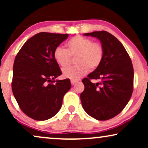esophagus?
<instances>
[{"mask_svg":"<svg viewBox=\"0 0 148 148\" xmlns=\"http://www.w3.org/2000/svg\"><path fill=\"white\" fill-rule=\"evenodd\" d=\"M77 82V81H75V80H71V85H74L75 84H76Z\"/></svg>","mask_w":148,"mask_h":148,"instance_id":"obj_1","label":"esophagus"}]
</instances>
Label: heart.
<instances>
[{"label":"heart","instance_id":"heart-1","mask_svg":"<svg viewBox=\"0 0 148 148\" xmlns=\"http://www.w3.org/2000/svg\"><path fill=\"white\" fill-rule=\"evenodd\" d=\"M66 49L61 46L54 48L53 56L56 63L62 68L66 67L70 62V56H75L77 65L64 69V77L78 80L88 73L89 70L94 71L101 65L104 59V48L98 42H93L90 38L75 36L66 44Z\"/></svg>","mask_w":148,"mask_h":148}]
</instances>
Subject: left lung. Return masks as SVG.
<instances>
[{
  "mask_svg": "<svg viewBox=\"0 0 148 148\" xmlns=\"http://www.w3.org/2000/svg\"><path fill=\"white\" fill-rule=\"evenodd\" d=\"M84 36L100 40L104 48L101 65L82 80L85 89L80 95L84 110L98 121H106L119 114L130 100L133 90L134 71L128 53L116 37L106 31ZM91 79H98L94 84Z\"/></svg>",
  "mask_w": 148,
  "mask_h": 148,
  "instance_id": "obj_1",
  "label": "left lung"
}]
</instances>
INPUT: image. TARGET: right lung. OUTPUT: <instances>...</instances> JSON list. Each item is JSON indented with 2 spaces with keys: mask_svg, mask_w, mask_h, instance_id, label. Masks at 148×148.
I'll return each mask as SVG.
<instances>
[{
  "mask_svg": "<svg viewBox=\"0 0 148 148\" xmlns=\"http://www.w3.org/2000/svg\"><path fill=\"white\" fill-rule=\"evenodd\" d=\"M68 36L40 32L23 44L15 58L13 94L21 110L34 120L54 116L71 87L69 79L54 80L62 72L54 58V50Z\"/></svg>",
  "mask_w": 148,
  "mask_h": 148,
  "instance_id": "obj_1",
  "label": "right lung"
}]
</instances>
